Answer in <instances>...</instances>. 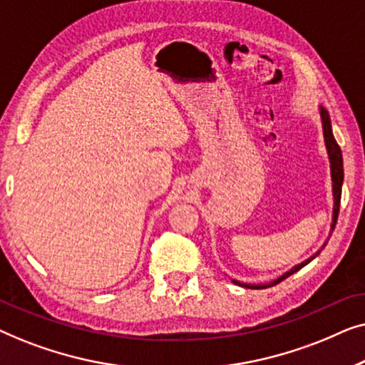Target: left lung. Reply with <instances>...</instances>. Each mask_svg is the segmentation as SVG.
<instances>
[{
  "label": "left lung",
  "instance_id": "obj_1",
  "mask_svg": "<svg viewBox=\"0 0 365 365\" xmlns=\"http://www.w3.org/2000/svg\"><path fill=\"white\" fill-rule=\"evenodd\" d=\"M321 118H322V129H324V139H326V148H327V153H329V159H331V173H332V191H334V217H332V226H331V231H334V227H336L337 224V217H339V207H341V194H342V181H344V164H342V151L341 148H339V144L336 141V138H334L332 134V126H331V116H329V113L326 109L321 108ZM319 254V252H317ZM317 254H314L312 257H309L307 261H304L299 264V266L292 267L291 271L284 274L277 279V281H274L271 284H264V286H251V284H242L239 281H232L234 284H237V286H242V287H251V289H266V287H271V286H276L284 279H287L289 276H292L294 272H297L299 269H302L306 264H309L312 261L314 257L317 256Z\"/></svg>",
  "mask_w": 365,
  "mask_h": 365
}]
</instances>
